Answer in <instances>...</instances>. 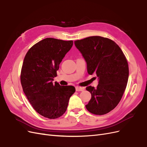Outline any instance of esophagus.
<instances>
[{"label":"esophagus","mask_w":147,"mask_h":147,"mask_svg":"<svg viewBox=\"0 0 147 147\" xmlns=\"http://www.w3.org/2000/svg\"><path fill=\"white\" fill-rule=\"evenodd\" d=\"M75 90L77 91H82L84 90V88L83 87H80V86H76L75 87Z\"/></svg>","instance_id":"1"}]
</instances>
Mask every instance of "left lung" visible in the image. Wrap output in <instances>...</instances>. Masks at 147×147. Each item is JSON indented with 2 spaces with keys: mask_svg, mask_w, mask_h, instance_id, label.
Wrapping results in <instances>:
<instances>
[{
  "mask_svg": "<svg viewBox=\"0 0 147 147\" xmlns=\"http://www.w3.org/2000/svg\"><path fill=\"white\" fill-rule=\"evenodd\" d=\"M74 43L86 61L88 73L96 74L99 81L97 88H86L91 94L86 108L95 115L107 113L118 104L127 86L126 57L117 44L107 38L92 36Z\"/></svg>",
  "mask_w": 147,
  "mask_h": 147,
  "instance_id": "1",
  "label": "left lung"
}]
</instances>
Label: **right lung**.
<instances>
[{
    "label": "right lung",
    "mask_w": 147,
    "mask_h": 147,
    "mask_svg": "<svg viewBox=\"0 0 147 147\" xmlns=\"http://www.w3.org/2000/svg\"><path fill=\"white\" fill-rule=\"evenodd\" d=\"M72 45V40L47 38L35 44L25 56L21 85L32 107L45 118L56 119L62 116L75 91L72 86L53 83L60 63Z\"/></svg>",
    "instance_id": "obj_1"
}]
</instances>
